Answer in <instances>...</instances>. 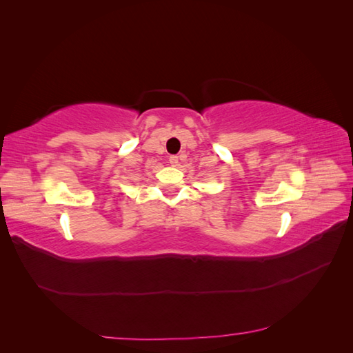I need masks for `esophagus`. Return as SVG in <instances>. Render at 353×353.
I'll list each match as a JSON object with an SVG mask.
<instances>
[{
    "mask_svg": "<svg viewBox=\"0 0 353 353\" xmlns=\"http://www.w3.org/2000/svg\"><path fill=\"white\" fill-rule=\"evenodd\" d=\"M169 163L172 166L178 165V156H169Z\"/></svg>",
    "mask_w": 353,
    "mask_h": 353,
    "instance_id": "obj_1",
    "label": "esophagus"
}]
</instances>
